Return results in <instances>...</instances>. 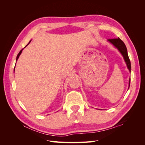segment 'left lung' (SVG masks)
<instances>
[{
  "label": "left lung",
  "instance_id": "8db88e82",
  "mask_svg": "<svg viewBox=\"0 0 145 145\" xmlns=\"http://www.w3.org/2000/svg\"><path fill=\"white\" fill-rule=\"evenodd\" d=\"M108 40L109 42H111L112 45H114L118 50V51H119L121 52V54H122V56H123V58L125 59V62L126 63L127 67H128V68L129 69V71L131 72V62H130V60H129V58L128 57V51H127L126 47V45H125L124 42H123L120 38L108 39ZM130 80H131V79L129 78V85H130Z\"/></svg>",
  "mask_w": 145,
  "mask_h": 145
}]
</instances>
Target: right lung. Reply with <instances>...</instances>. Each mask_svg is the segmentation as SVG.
Masks as SVG:
<instances>
[{
    "label": "right lung",
    "instance_id": "1",
    "mask_svg": "<svg viewBox=\"0 0 145 145\" xmlns=\"http://www.w3.org/2000/svg\"><path fill=\"white\" fill-rule=\"evenodd\" d=\"M30 42H31V41H30V42H29V43ZM29 43H28V44H29ZM24 50V48H23V49H22V50H20V52H19V54H17V57H16V61L17 60V59H18V58L19 57V56H20V54L22 53V50ZM14 68H15V67H14Z\"/></svg>",
    "mask_w": 145,
    "mask_h": 145
}]
</instances>
